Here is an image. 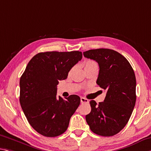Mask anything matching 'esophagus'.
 <instances>
[{"instance_id": "1", "label": "esophagus", "mask_w": 151, "mask_h": 151, "mask_svg": "<svg viewBox=\"0 0 151 151\" xmlns=\"http://www.w3.org/2000/svg\"><path fill=\"white\" fill-rule=\"evenodd\" d=\"M81 104H88V100L87 99H85L84 97H81Z\"/></svg>"}]
</instances>
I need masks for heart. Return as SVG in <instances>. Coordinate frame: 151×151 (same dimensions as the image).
<instances>
[{
  "mask_svg": "<svg viewBox=\"0 0 151 151\" xmlns=\"http://www.w3.org/2000/svg\"><path fill=\"white\" fill-rule=\"evenodd\" d=\"M97 66V64L94 61L89 60V61H87V63H85V68H86V67H88V66Z\"/></svg>",
  "mask_w": 151,
  "mask_h": 151,
  "instance_id": "b5f03b06",
  "label": "heart"
}]
</instances>
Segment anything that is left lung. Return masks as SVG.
<instances>
[{"label": "left lung", "instance_id": "1", "mask_svg": "<svg viewBox=\"0 0 151 151\" xmlns=\"http://www.w3.org/2000/svg\"><path fill=\"white\" fill-rule=\"evenodd\" d=\"M99 64L97 84L107 91L99 105L90 101L91 111L85 117L93 132L111 136L125 127L135 106L136 76L128 60L113 50L99 48L83 52Z\"/></svg>", "mask_w": 151, "mask_h": 151}]
</instances>
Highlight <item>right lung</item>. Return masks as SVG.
I'll list each match as a JSON object with an SVG mask.
<instances>
[{"mask_svg":"<svg viewBox=\"0 0 151 151\" xmlns=\"http://www.w3.org/2000/svg\"><path fill=\"white\" fill-rule=\"evenodd\" d=\"M81 52H45L35 55L20 78V104L32 128L46 137H55L67 130L71 116L81 103L71 95L57 97L59 81L82 59Z\"/></svg>","mask_w":151,"mask_h":151,"instance_id":"add662e5","label":"right lung"}]
</instances>
